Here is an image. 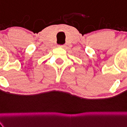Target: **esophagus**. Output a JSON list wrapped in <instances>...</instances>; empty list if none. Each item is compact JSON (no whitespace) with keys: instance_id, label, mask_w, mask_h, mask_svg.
I'll use <instances>...</instances> for the list:
<instances>
[{"instance_id":"esophagus-1","label":"esophagus","mask_w":127,"mask_h":127,"mask_svg":"<svg viewBox=\"0 0 127 127\" xmlns=\"http://www.w3.org/2000/svg\"><path fill=\"white\" fill-rule=\"evenodd\" d=\"M59 47H62V48H64V45H59Z\"/></svg>"}]
</instances>
